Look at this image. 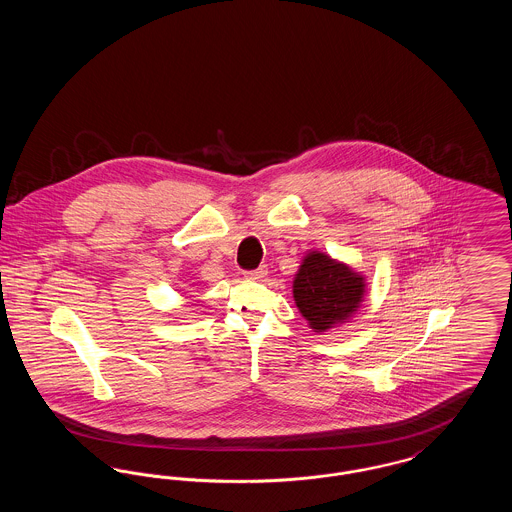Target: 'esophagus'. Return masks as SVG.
<instances>
[{"label":"esophagus","mask_w":512,"mask_h":512,"mask_svg":"<svg viewBox=\"0 0 512 512\" xmlns=\"http://www.w3.org/2000/svg\"><path fill=\"white\" fill-rule=\"evenodd\" d=\"M267 276V268L259 267L255 268V270H247L245 272V278L247 280H261V278H265Z\"/></svg>","instance_id":"1"}]
</instances>
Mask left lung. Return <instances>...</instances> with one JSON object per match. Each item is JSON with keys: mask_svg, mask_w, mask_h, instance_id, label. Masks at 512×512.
Here are the masks:
<instances>
[{"mask_svg": "<svg viewBox=\"0 0 512 512\" xmlns=\"http://www.w3.org/2000/svg\"><path fill=\"white\" fill-rule=\"evenodd\" d=\"M365 295V280L324 253H309L293 280V297L311 328L324 332L351 317Z\"/></svg>", "mask_w": 512, "mask_h": 512, "instance_id": "obj_1", "label": "left lung"}]
</instances>
